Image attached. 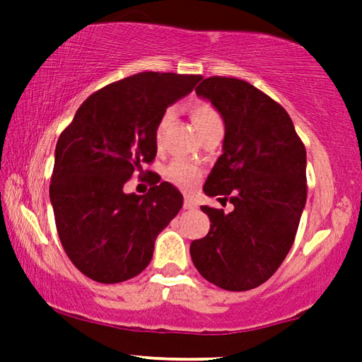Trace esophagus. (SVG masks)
Here are the masks:
<instances>
[{"label":"esophagus","mask_w":362,"mask_h":362,"mask_svg":"<svg viewBox=\"0 0 362 362\" xmlns=\"http://www.w3.org/2000/svg\"><path fill=\"white\" fill-rule=\"evenodd\" d=\"M182 206H185V209H196V207H197L196 201H194V199H191L189 196H186V197H185V204H182Z\"/></svg>","instance_id":"obj_1"}]
</instances>
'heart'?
Listing matches in <instances>:
<instances>
[{"label":"heart","mask_w":362,"mask_h":362,"mask_svg":"<svg viewBox=\"0 0 362 362\" xmlns=\"http://www.w3.org/2000/svg\"><path fill=\"white\" fill-rule=\"evenodd\" d=\"M189 113H191L192 122H194V125L197 128V132H201L202 128L211 125V123L221 120V115L219 112L216 110V107L212 105L211 102L201 100V98L191 102ZM170 120H171V110H166L160 118V122H158L156 133H155L156 141H160L163 138V133H165V128L168 127ZM166 177L173 182V185L181 187V189H192V187L201 181L202 171L201 168H197L189 161L175 160L170 166H168Z\"/></svg>","instance_id":"1"}]
</instances>
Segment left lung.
<instances>
[{
	"label": "left lung",
	"instance_id": "obj_1",
	"mask_svg": "<svg viewBox=\"0 0 362 362\" xmlns=\"http://www.w3.org/2000/svg\"><path fill=\"white\" fill-rule=\"evenodd\" d=\"M224 118V153L202 191L234 211L202 206L206 237L191 259L207 281L229 291L259 286L293 245L306 202V150L284 107L249 82L207 77L196 87Z\"/></svg>",
	"mask_w": 362,
	"mask_h": 362
}]
</instances>
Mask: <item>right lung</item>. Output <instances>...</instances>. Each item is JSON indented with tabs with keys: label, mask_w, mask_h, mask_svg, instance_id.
<instances>
[{
	"label": "right lung",
	"mask_w": 362,
	"mask_h": 362,
	"mask_svg": "<svg viewBox=\"0 0 362 362\" xmlns=\"http://www.w3.org/2000/svg\"><path fill=\"white\" fill-rule=\"evenodd\" d=\"M201 76L140 72L108 83L78 107L56 145L49 186L59 239L74 265L98 284H118L150 264L155 240L180 212L182 196L145 170L156 156V127L168 105ZM135 172L146 195H127Z\"/></svg>",
	"instance_id": "add662e5"
}]
</instances>
